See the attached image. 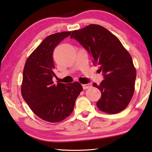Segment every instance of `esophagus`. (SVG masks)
Returning <instances> with one entry per match:
<instances>
[{"instance_id":"esophagus-1","label":"esophagus","mask_w":152,"mask_h":152,"mask_svg":"<svg viewBox=\"0 0 152 152\" xmlns=\"http://www.w3.org/2000/svg\"><path fill=\"white\" fill-rule=\"evenodd\" d=\"M82 87H83V89H87V88L92 87V84L91 83L83 84V85H82Z\"/></svg>"}]
</instances>
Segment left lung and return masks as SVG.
Segmentation results:
<instances>
[{
  "instance_id": "left-lung-1",
  "label": "left lung",
  "mask_w": 152,
  "mask_h": 152,
  "mask_svg": "<svg viewBox=\"0 0 152 152\" xmlns=\"http://www.w3.org/2000/svg\"><path fill=\"white\" fill-rule=\"evenodd\" d=\"M71 39H76L100 66L104 80L99 85L101 91L96 102L102 111L115 114L125 109L134 93L136 70L131 55L119 39L104 27L90 25L74 31Z\"/></svg>"
}]
</instances>
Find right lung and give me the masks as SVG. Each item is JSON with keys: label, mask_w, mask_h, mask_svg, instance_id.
Returning a JSON list of instances; mask_svg holds the SVG:
<instances>
[{"label": "right lung", "mask_w": 152, "mask_h": 152, "mask_svg": "<svg viewBox=\"0 0 152 152\" xmlns=\"http://www.w3.org/2000/svg\"><path fill=\"white\" fill-rule=\"evenodd\" d=\"M71 31L57 33L45 37L26 61L23 72L22 96L33 112L43 120L57 123L73 111L82 91L78 82L54 84L53 52Z\"/></svg>", "instance_id": "1"}]
</instances>
